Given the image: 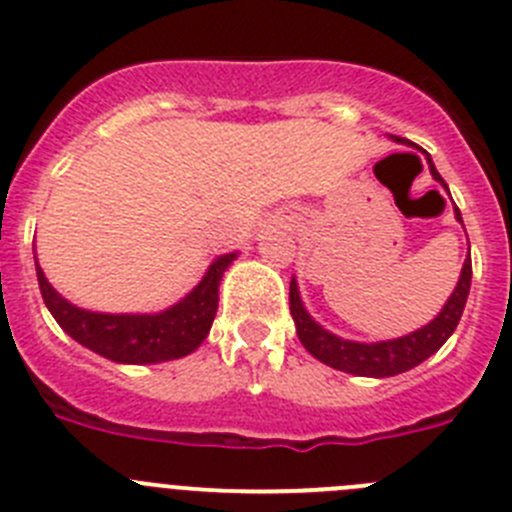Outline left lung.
<instances>
[{"label": "left lung", "mask_w": 512, "mask_h": 512, "mask_svg": "<svg viewBox=\"0 0 512 512\" xmlns=\"http://www.w3.org/2000/svg\"><path fill=\"white\" fill-rule=\"evenodd\" d=\"M428 165H431V173H434L436 181L446 188L444 178L439 176V170L434 168L431 158H428ZM446 191H449V188H446ZM457 219L462 222L459 209ZM469 285H472V260H469L467 255L462 267V278H459L457 288H454L451 298L446 301L444 311H441L428 326H423V329L413 331V334L408 336H400V339H393V342H347V339H339V336L321 329V326L308 316L306 308H303L301 298H298L296 280H290V316L296 321L298 339H301L303 347H306L313 357L319 359V362H324V365L362 377H393L398 375V372H405L411 370V367L421 365L423 359L431 357V354L449 339L451 331L457 329L459 319H462L464 303H467L469 296Z\"/></svg>", "instance_id": "8db88e82"}]
</instances>
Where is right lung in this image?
<instances>
[{
    "mask_svg": "<svg viewBox=\"0 0 512 512\" xmlns=\"http://www.w3.org/2000/svg\"><path fill=\"white\" fill-rule=\"evenodd\" d=\"M234 255H224L209 267L196 288L178 306L155 316H114L71 306L53 290L38 265V285L53 319L71 334L78 344L112 362L147 365L186 357L199 347L211 329L219 306V280Z\"/></svg>",
    "mask_w": 512,
    "mask_h": 512,
    "instance_id": "right-lung-1",
    "label": "right lung"
}]
</instances>
